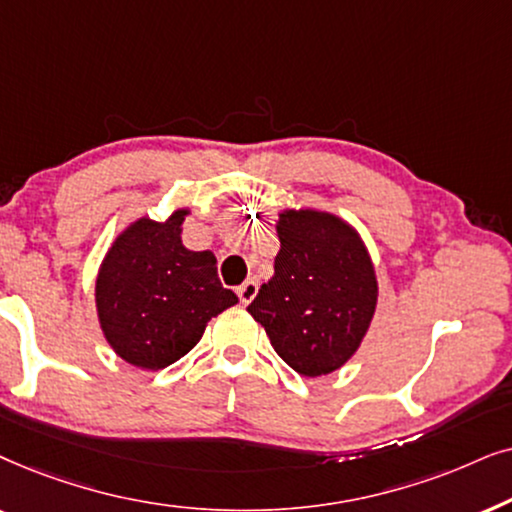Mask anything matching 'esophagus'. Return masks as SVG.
Masks as SVG:
<instances>
[{
	"label": "esophagus",
	"instance_id": "34e87169",
	"mask_svg": "<svg viewBox=\"0 0 512 512\" xmlns=\"http://www.w3.org/2000/svg\"><path fill=\"white\" fill-rule=\"evenodd\" d=\"M257 290H260V285H257V281H245L243 285H238V299H241L243 304H250L252 299H255Z\"/></svg>",
	"mask_w": 512,
	"mask_h": 512
}]
</instances>
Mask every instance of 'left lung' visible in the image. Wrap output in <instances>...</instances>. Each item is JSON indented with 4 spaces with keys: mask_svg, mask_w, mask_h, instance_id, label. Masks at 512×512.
Masks as SVG:
<instances>
[{
    "mask_svg": "<svg viewBox=\"0 0 512 512\" xmlns=\"http://www.w3.org/2000/svg\"><path fill=\"white\" fill-rule=\"evenodd\" d=\"M274 278L250 316L292 370L320 377L342 367L363 342L377 306V278L363 241L339 217L285 210Z\"/></svg>",
    "mask_w": 512,
    "mask_h": 512,
    "instance_id": "8db88e82",
    "label": "left lung"
}]
</instances>
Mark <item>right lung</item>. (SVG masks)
<instances>
[{
    "label": "right lung",
    "mask_w": 512,
    "mask_h": 512,
    "mask_svg": "<svg viewBox=\"0 0 512 512\" xmlns=\"http://www.w3.org/2000/svg\"><path fill=\"white\" fill-rule=\"evenodd\" d=\"M187 210L166 222L142 217L117 238L102 262L95 302L109 346L126 363L161 370L199 344L206 323L238 302L222 288L210 250L182 245Z\"/></svg>",
    "instance_id": "1"
}]
</instances>
